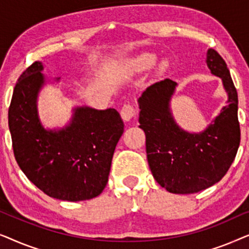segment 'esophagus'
Masks as SVG:
<instances>
[{"label":"esophagus","instance_id":"esophagus-1","mask_svg":"<svg viewBox=\"0 0 249 249\" xmlns=\"http://www.w3.org/2000/svg\"><path fill=\"white\" fill-rule=\"evenodd\" d=\"M120 114H121V118L124 119V121H129L130 119L136 117L137 111H136V108L132 107L131 104H124L121 108Z\"/></svg>","mask_w":249,"mask_h":249}]
</instances>
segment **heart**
I'll use <instances>...</instances> for the list:
<instances>
[{"mask_svg": "<svg viewBox=\"0 0 249 249\" xmlns=\"http://www.w3.org/2000/svg\"><path fill=\"white\" fill-rule=\"evenodd\" d=\"M156 56L153 54H142L132 61V67L137 70L149 69L155 63Z\"/></svg>", "mask_w": 249, "mask_h": 249, "instance_id": "b5f03b06", "label": "heart"}]
</instances>
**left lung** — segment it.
<instances>
[{
    "label": "left lung",
    "instance_id": "obj_1",
    "mask_svg": "<svg viewBox=\"0 0 249 249\" xmlns=\"http://www.w3.org/2000/svg\"><path fill=\"white\" fill-rule=\"evenodd\" d=\"M211 72L222 79L228 107L203 132L182 130L170 111L177 83L164 79L139 97V128L146 135V153L154 179L172 194H194L219 182L236 158L240 144L238 95L230 71L215 50L207 51Z\"/></svg>",
    "mask_w": 249,
    "mask_h": 249
}]
</instances>
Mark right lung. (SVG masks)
Returning <instances> with one entry per match:
<instances>
[{"label": "right lung", "mask_w": 249, "mask_h": 249, "mask_svg": "<svg viewBox=\"0 0 249 249\" xmlns=\"http://www.w3.org/2000/svg\"><path fill=\"white\" fill-rule=\"evenodd\" d=\"M42 70V63L34 62L13 89L9 129L16 161L50 197L69 202L94 198L107 183L124 121L114 108L81 107L74 108L66 127L46 130L37 113V96L45 83Z\"/></svg>", "instance_id": "obj_1"}]
</instances>
